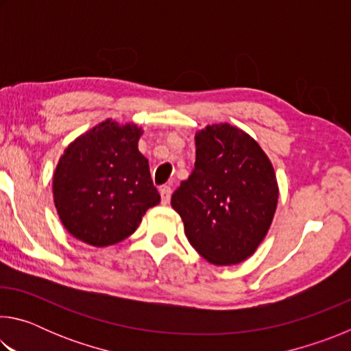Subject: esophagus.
<instances>
[{"label": "esophagus", "mask_w": 351, "mask_h": 351, "mask_svg": "<svg viewBox=\"0 0 351 351\" xmlns=\"http://www.w3.org/2000/svg\"><path fill=\"white\" fill-rule=\"evenodd\" d=\"M159 195H161V203L169 204L170 197H171V189L169 186H164V187L159 189Z\"/></svg>", "instance_id": "esophagus-1"}]
</instances>
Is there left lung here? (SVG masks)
Masks as SVG:
<instances>
[{"label": "left lung", "instance_id": "1", "mask_svg": "<svg viewBox=\"0 0 351 351\" xmlns=\"http://www.w3.org/2000/svg\"><path fill=\"white\" fill-rule=\"evenodd\" d=\"M197 159L171 195L190 245L212 265L230 266L257 251L277 209L278 186L257 141L230 123L195 134Z\"/></svg>", "mask_w": 351, "mask_h": 351}]
</instances>
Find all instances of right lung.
<instances>
[{"label": "right lung", "instance_id": "add662e5", "mask_svg": "<svg viewBox=\"0 0 351 351\" xmlns=\"http://www.w3.org/2000/svg\"><path fill=\"white\" fill-rule=\"evenodd\" d=\"M142 133L136 123L106 119L64 148L52 193L60 221L74 239L96 247L116 245L159 204L148 159L138 148Z\"/></svg>", "mask_w": 351, "mask_h": 351}]
</instances>
